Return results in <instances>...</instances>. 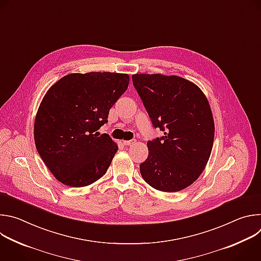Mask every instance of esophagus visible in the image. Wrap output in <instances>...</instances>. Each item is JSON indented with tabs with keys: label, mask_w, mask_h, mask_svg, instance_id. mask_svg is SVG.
<instances>
[{
	"label": "esophagus",
	"mask_w": 261,
	"mask_h": 261,
	"mask_svg": "<svg viewBox=\"0 0 261 261\" xmlns=\"http://www.w3.org/2000/svg\"><path fill=\"white\" fill-rule=\"evenodd\" d=\"M123 143H124L126 146H129V145L134 144V143H135V140H134V139H132V140H124Z\"/></svg>",
	"instance_id": "1"
}]
</instances>
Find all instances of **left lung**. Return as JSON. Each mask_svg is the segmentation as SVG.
<instances>
[{
	"instance_id": "obj_1",
	"label": "left lung",
	"mask_w": 261,
	"mask_h": 261,
	"mask_svg": "<svg viewBox=\"0 0 261 261\" xmlns=\"http://www.w3.org/2000/svg\"><path fill=\"white\" fill-rule=\"evenodd\" d=\"M132 81L154 127L164 132L147 141L148 156L139 165L142 178L162 192L189 187L205 168L214 143L215 124L205 95L176 75L133 74Z\"/></svg>"
}]
</instances>
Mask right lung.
Listing matches in <instances>:
<instances>
[{"label":"right lung","mask_w":261,"mask_h":261,"mask_svg":"<svg viewBox=\"0 0 261 261\" xmlns=\"http://www.w3.org/2000/svg\"><path fill=\"white\" fill-rule=\"evenodd\" d=\"M128 85L125 73H71L46 92L35 118L34 139L43 162L62 184L86 187L106 173L119 147L97 130Z\"/></svg>","instance_id":"1"}]
</instances>
